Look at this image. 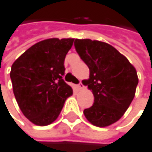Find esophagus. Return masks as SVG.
Wrapping results in <instances>:
<instances>
[{
    "label": "esophagus",
    "instance_id": "obj_1",
    "mask_svg": "<svg viewBox=\"0 0 152 152\" xmlns=\"http://www.w3.org/2000/svg\"><path fill=\"white\" fill-rule=\"evenodd\" d=\"M77 88H78L79 90H81V89H83V88H84V85L83 84V83H81V82H80V83L77 85Z\"/></svg>",
    "mask_w": 152,
    "mask_h": 152
}]
</instances>
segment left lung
Returning <instances> with one entry per match:
<instances>
[{
    "mask_svg": "<svg viewBox=\"0 0 152 152\" xmlns=\"http://www.w3.org/2000/svg\"><path fill=\"white\" fill-rule=\"evenodd\" d=\"M76 50L89 69L83 83L92 90L94 104L83 111L95 126L105 127L118 121L132 102L138 78L136 69L109 44L91 39H75Z\"/></svg>",
    "mask_w": 152,
    "mask_h": 152,
    "instance_id": "8db88e82",
    "label": "left lung"
}]
</instances>
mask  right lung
<instances>
[{"label":"right lung","mask_w":152,"mask_h":152,"mask_svg":"<svg viewBox=\"0 0 152 152\" xmlns=\"http://www.w3.org/2000/svg\"><path fill=\"white\" fill-rule=\"evenodd\" d=\"M74 39L42 40L15 60L10 72L14 96L23 114L37 126L57 120L73 90L63 79L64 59Z\"/></svg>","instance_id":"obj_1"}]
</instances>
